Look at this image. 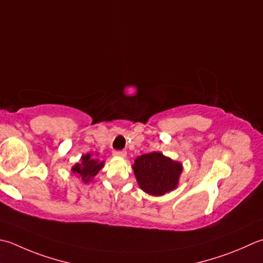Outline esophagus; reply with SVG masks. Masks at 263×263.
<instances>
[{
  "label": "esophagus",
  "mask_w": 263,
  "mask_h": 263,
  "mask_svg": "<svg viewBox=\"0 0 263 263\" xmlns=\"http://www.w3.org/2000/svg\"><path fill=\"white\" fill-rule=\"evenodd\" d=\"M112 155L124 158V157H126V152H124V151H114V152H112Z\"/></svg>",
  "instance_id": "obj_1"
}]
</instances>
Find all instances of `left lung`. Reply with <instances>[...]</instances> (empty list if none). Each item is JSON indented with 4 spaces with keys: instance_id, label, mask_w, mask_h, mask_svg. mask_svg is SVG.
I'll return each instance as SVG.
<instances>
[{
    "instance_id": "obj_1",
    "label": "left lung",
    "mask_w": 263,
    "mask_h": 263,
    "mask_svg": "<svg viewBox=\"0 0 263 263\" xmlns=\"http://www.w3.org/2000/svg\"><path fill=\"white\" fill-rule=\"evenodd\" d=\"M132 167L139 187L152 196H162L176 189L183 170L181 163L157 152L138 156Z\"/></svg>"
}]
</instances>
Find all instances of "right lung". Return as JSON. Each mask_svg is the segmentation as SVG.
I'll return each mask as SVG.
<instances>
[{"mask_svg":"<svg viewBox=\"0 0 263 263\" xmlns=\"http://www.w3.org/2000/svg\"><path fill=\"white\" fill-rule=\"evenodd\" d=\"M96 156H98V154H96ZM104 162H100L99 159L95 158V156L91 155V154H85L81 157V163L75 164L71 171L81 177L82 181L87 183L104 167Z\"/></svg>","mask_w":263,"mask_h":263,"instance_id":"add662e5","label":"right lung"}]
</instances>
